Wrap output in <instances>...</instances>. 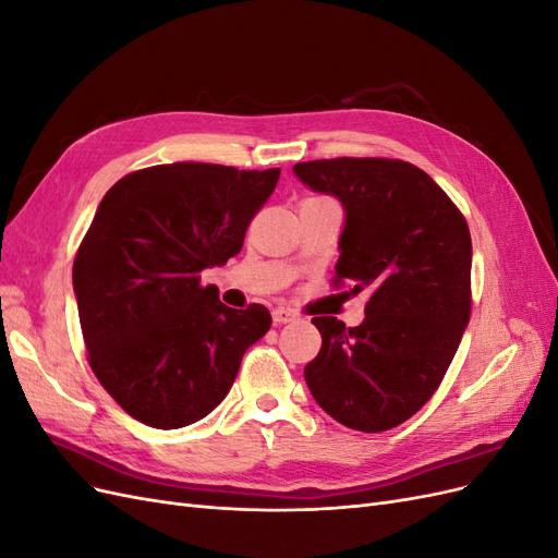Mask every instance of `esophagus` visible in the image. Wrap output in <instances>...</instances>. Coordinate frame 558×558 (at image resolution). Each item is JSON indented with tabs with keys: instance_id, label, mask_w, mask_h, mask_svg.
<instances>
[{
	"instance_id": "esophagus-1",
	"label": "esophagus",
	"mask_w": 558,
	"mask_h": 558,
	"mask_svg": "<svg viewBox=\"0 0 558 558\" xmlns=\"http://www.w3.org/2000/svg\"><path fill=\"white\" fill-rule=\"evenodd\" d=\"M295 312L293 310H289V307H277V310H272V318H275V324H291V320H295Z\"/></svg>"
}]
</instances>
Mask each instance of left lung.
I'll list each match as a JSON object with an SVG mask.
<instances>
[{
	"label": "left lung",
	"instance_id": "8db88e82",
	"mask_svg": "<svg viewBox=\"0 0 558 558\" xmlns=\"http://www.w3.org/2000/svg\"><path fill=\"white\" fill-rule=\"evenodd\" d=\"M310 189L344 205L332 286L367 291L365 320L314 316V400L342 426L381 433L433 398L470 320L472 242L465 216L416 165L396 158L298 162Z\"/></svg>",
	"mask_w": 558,
	"mask_h": 558
}]
</instances>
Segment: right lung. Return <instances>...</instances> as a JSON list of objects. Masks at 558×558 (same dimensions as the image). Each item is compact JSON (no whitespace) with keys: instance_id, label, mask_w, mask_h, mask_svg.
Masks as SVG:
<instances>
[{"instance_id":"add662e5","label":"right lung","mask_w":558,"mask_h":558,"mask_svg":"<svg viewBox=\"0 0 558 558\" xmlns=\"http://www.w3.org/2000/svg\"><path fill=\"white\" fill-rule=\"evenodd\" d=\"M281 170L154 165L116 181L74 258L88 363L105 391L150 428L207 416L272 326L263 305L230 310L199 272L238 256Z\"/></svg>"}]
</instances>
